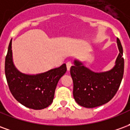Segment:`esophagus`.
<instances>
[{
	"label": "esophagus",
	"mask_w": 130,
	"mask_h": 130,
	"mask_svg": "<svg viewBox=\"0 0 130 130\" xmlns=\"http://www.w3.org/2000/svg\"><path fill=\"white\" fill-rule=\"evenodd\" d=\"M66 65H67V69H68V70L69 71L70 70L71 66L72 65V63L71 61H68V62L66 63Z\"/></svg>",
	"instance_id": "34e87169"
}]
</instances>
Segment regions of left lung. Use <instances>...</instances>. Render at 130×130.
<instances>
[{
    "label": "left lung",
    "instance_id": "8db88e82",
    "mask_svg": "<svg viewBox=\"0 0 130 130\" xmlns=\"http://www.w3.org/2000/svg\"><path fill=\"white\" fill-rule=\"evenodd\" d=\"M120 53L112 70L105 72L95 73L75 60L70 68L73 80V96L79 105L94 108L107 103L114 97L120 87L124 73L123 47L117 38Z\"/></svg>",
    "mask_w": 130,
    "mask_h": 130
}]
</instances>
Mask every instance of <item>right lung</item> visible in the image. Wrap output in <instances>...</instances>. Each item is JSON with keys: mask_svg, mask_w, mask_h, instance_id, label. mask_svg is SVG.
<instances>
[{"mask_svg": "<svg viewBox=\"0 0 130 130\" xmlns=\"http://www.w3.org/2000/svg\"><path fill=\"white\" fill-rule=\"evenodd\" d=\"M67 71L65 64L37 75L19 72L12 61V40L5 62V72L11 93L19 102L30 109L40 110L53 102L55 90L60 77Z\"/></svg>", "mask_w": 130, "mask_h": 130, "instance_id": "add662e5", "label": "right lung"}]
</instances>
